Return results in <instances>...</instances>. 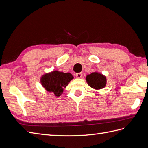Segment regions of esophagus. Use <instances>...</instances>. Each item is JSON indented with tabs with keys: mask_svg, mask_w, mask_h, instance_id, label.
Masks as SVG:
<instances>
[{
	"mask_svg": "<svg viewBox=\"0 0 148 148\" xmlns=\"http://www.w3.org/2000/svg\"><path fill=\"white\" fill-rule=\"evenodd\" d=\"M82 75H83L82 73H76V75H75L76 77H77V78H81L82 77Z\"/></svg>",
	"mask_w": 148,
	"mask_h": 148,
	"instance_id": "1",
	"label": "esophagus"
}]
</instances>
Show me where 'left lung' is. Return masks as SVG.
I'll return each instance as SVG.
<instances>
[{
  "mask_svg": "<svg viewBox=\"0 0 148 148\" xmlns=\"http://www.w3.org/2000/svg\"><path fill=\"white\" fill-rule=\"evenodd\" d=\"M86 81L91 88L99 90L105 88L107 84V78L103 74L95 71L86 75Z\"/></svg>",
  "mask_w": 148,
  "mask_h": 148,
  "instance_id": "8db88e82",
  "label": "left lung"
}]
</instances>
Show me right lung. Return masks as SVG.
<instances>
[{"label":"right lung","instance_id":"obj_1","mask_svg":"<svg viewBox=\"0 0 148 148\" xmlns=\"http://www.w3.org/2000/svg\"><path fill=\"white\" fill-rule=\"evenodd\" d=\"M73 79V77L70 73L54 70L42 75L40 82L46 91L53 92L55 96L59 97L63 94L64 88Z\"/></svg>","mask_w":148,"mask_h":148}]
</instances>
